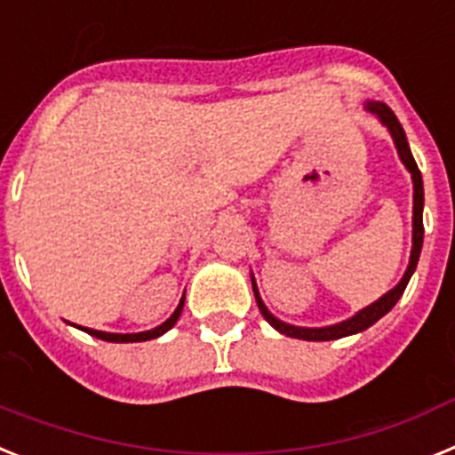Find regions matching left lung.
<instances>
[{"label": "left lung", "instance_id": "1", "mask_svg": "<svg viewBox=\"0 0 455 455\" xmlns=\"http://www.w3.org/2000/svg\"><path fill=\"white\" fill-rule=\"evenodd\" d=\"M366 109L371 114L380 118L382 125H387L389 134L394 137V144H396V151L401 162L405 164L410 173H412V185H414V205H412V254H410V263H408V270L403 275L401 282L389 291V293L382 295L380 299H375L373 304H369L366 309L357 311L353 318H347V321L337 323V325H330V327H295V325H288V323L279 321L275 315L267 311V307L263 304L259 295V288H256L254 276H251V288H254V298L256 304H259L260 314L275 327L276 331H282L286 337H293V339H304V341H331V339H343V337H350V334H357V331H364L366 327H371L373 323H378L385 314L394 309V304L398 302V298L403 295L405 286H408L410 276L412 272L417 270V263H419V254H421V244H424V180H421V172H419L417 162H414L412 153H410V146L408 140H405V132H403V125L398 124L396 114L392 109L387 108L385 102H366Z\"/></svg>", "mask_w": 455, "mask_h": 455}]
</instances>
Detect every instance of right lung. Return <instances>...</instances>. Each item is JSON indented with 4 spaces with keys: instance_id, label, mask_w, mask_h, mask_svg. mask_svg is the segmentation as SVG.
Returning a JSON list of instances; mask_svg holds the SVG:
<instances>
[{
    "instance_id": "obj_1",
    "label": "right lung",
    "mask_w": 455,
    "mask_h": 455,
    "mask_svg": "<svg viewBox=\"0 0 455 455\" xmlns=\"http://www.w3.org/2000/svg\"><path fill=\"white\" fill-rule=\"evenodd\" d=\"M183 304H185V295L183 299L179 302V307H176V311H173L172 315H169L167 321L162 323V325H157L156 330H148V331H137V334H112V331H100V330H89V327H80V330L89 331L91 337L96 339H102V341H112V343H137V341H148V339H157L162 337L164 331L172 330L173 325H176V321L180 318V311H183Z\"/></svg>"
}]
</instances>
